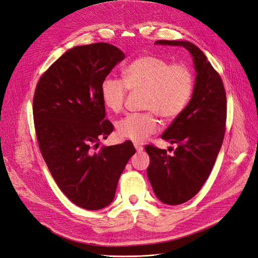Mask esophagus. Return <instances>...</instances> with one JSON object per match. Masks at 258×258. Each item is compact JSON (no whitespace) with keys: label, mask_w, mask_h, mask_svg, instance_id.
Segmentation results:
<instances>
[{"label":"esophagus","mask_w":258,"mask_h":258,"mask_svg":"<svg viewBox=\"0 0 258 258\" xmlns=\"http://www.w3.org/2000/svg\"><path fill=\"white\" fill-rule=\"evenodd\" d=\"M134 147H135V149L137 150V152H140V151L144 150V147L140 146L139 144H134Z\"/></svg>","instance_id":"34e87169"}]
</instances>
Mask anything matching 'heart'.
<instances>
[{"label":"heart","mask_w":258,"mask_h":258,"mask_svg":"<svg viewBox=\"0 0 258 258\" xmlns=\"http://www.w3.org/2000/svg\"><path fill=\"white\" fill-rule=\"evenodd\" d=\"M195 89V75L185 64H171L154 55L139 56L123 71V81L104 79L101 98L112 112L124 108L127 90L142 91L144 112H134L117 123L118 135L135 142H144L157 132L156 114L167 121L174 120L186 109Z\"/></svg>","instance_id":"1"}]
</instances>
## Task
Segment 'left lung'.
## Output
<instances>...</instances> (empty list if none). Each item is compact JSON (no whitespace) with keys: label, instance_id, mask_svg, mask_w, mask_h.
I'll use <instances>...</instances> for the list:
<instances>
[{"label":"left lung","instance_id":"8db88e82","mask_svg":"<svg viewBox=\"0 0 258 258\" xmlns=\"http://www.w3.org/2000/svg\"><path fill=\"white\" fill-rule=\"evenodd\" d=\"M156 44L178 45L189 51L197 72L192 98L161 138L176 144L173 155L154 146L147 174L161 202L178 205L194 198L211 174L221 149L226 122V94L219 73L204 53L189 41L157 40Z\"/></svg>","mask_w":258,"mask_h":258}]
</instances>
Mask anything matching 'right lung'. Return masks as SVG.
I'll return each mask as SVG.
<instances>
[{"mask_svg":"<svg viewBox=\"0 0 258 258\" xmlns=\"http://www.w3.org/2000/svg\"><path fill=\"white\" fill-rule=\"evenodd\" d=\"M124 57L105 42L72 47L41 75L34 94L35 131L45 164L64 196L88 211L112 202L136 152L130 140L95 151L113 131L105 119L101 84Z\"/></svg>","mask_w":258,"mask_h":258,"instance_id":"add662e5","label":"right lung"}]
</instances>
